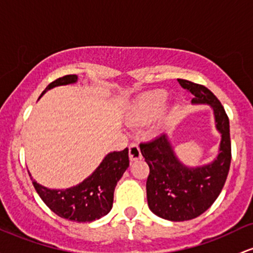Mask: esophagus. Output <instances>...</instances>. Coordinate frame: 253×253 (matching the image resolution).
I'll return each instance as SVG.
<instances>
[{"label": "esophagus", "mask_w": 253, "mask_h": 253, "mask_svg": "<svg viewBox=\"0 0 253 253\" xmlns=\"http://www.w3.org/2000/svg\"><path fill=\"white\" fill-rule=\"evenodd\" d=\"M128 152H129V160L132 161H138L141 158V152H140V149L139 146L137 145V144H131L129 145V149H128Z\"/></svg>", "instance_id": "34e87169"}]
</instances>
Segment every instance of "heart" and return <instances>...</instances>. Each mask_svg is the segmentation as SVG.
<instances>
[{"mask_svg":"<svg viewBox=\"0 0 253 253\" xmlns=\"http://www.w3.org/2000/svg\"><path fill=\"white\" fill-rule=\"evenodd\" d=\"M168 101L166 91H152L140 96L132 105L131 115L134 120L148 122L152 121L162 113Z\"/></svg>","mask_w":253,"mask_h":253,"instance_id":"b5f03b06","label":"heart"}]
</instances>
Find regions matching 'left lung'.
<instances>
[{
  "label": "left lung",
  "instance_id": "obj_1",
  "mask_svg": "<svg viewBox=\"0 0 253 253\" xmlns=\"http://www.w3.org/2000/svg\"><path fill=\"white\" fill-rule=\"evenodd\" d=\"M193 95V104H209L213 110L216 129L221 133L218 155L209 165L190 168L179 161L167 134L140 143L148 163V205L158 217L169 221H188L211 207L221 193L230 167L229 120L224 108L209 88L185 79H177Z\"/></svg>",
  "mask_w": 253,
  "mask_h": 253
}]
</instances>
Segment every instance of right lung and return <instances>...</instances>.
<instances>
[{
  "label": "right lung",
  "mask_w": 253,
  "mask_h": 253,
  "mask_svg": "<svg viewBox=\"0 0 253 253\" xmlns=\"http://www.w3.org/2000/svg\"><path fill=\"white\" fill-rule=\"evenodd\" d=\"M77 80L76 74L59 78L46 86L41 97L50 88L74 84ZM128 166V149L126 148L122 151L108 154L90 176L73 187L50 190L37 184L35 180L32 184L42 201L57 216L69 221L92 222L103 217L112 210L114 190Z\"/></svg>",
  "instance_id": "1"
}]
</instances>
